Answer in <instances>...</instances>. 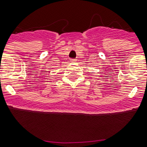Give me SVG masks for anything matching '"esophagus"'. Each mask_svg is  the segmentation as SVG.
Returning a JSON list of instances; mask_svg holds the SVG:
<instances>
[{"label": "esophagus", "mask_w": 147, "mask_h": 147, "mask_svg": "<svg viewBox=\"0 0 147 147\" xmlns=\"http://www.w3.org/2000/svg\"><path fill=\"white\" fill-rule=\"evenodd\" d=\"M71 62H76V59H71Z\"/></svg>", "instance_id": "obj_1"}]
</instances>
